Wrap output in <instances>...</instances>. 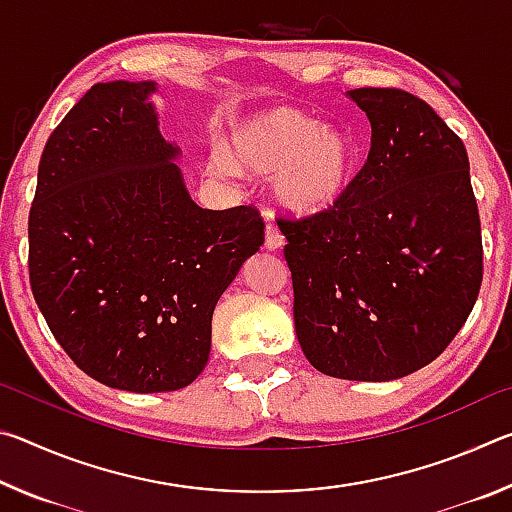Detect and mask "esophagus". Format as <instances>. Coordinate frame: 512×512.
I'll use <instances>...</instances> for the list:
<instances>
[{"instance_id": "1", "label": "esophagus", "mask_w": 512, "mask_h": 512, "mask_svg": "<svg viewBox=\"0 0 512 512\" xmlns=\"http://www.w3.org/2000/svg\"><path fill=\"white\" fill-rule=\"evenodd\" d=\"M266 250H280L284 246V235L275 228L273 223L266 225V241H264Z\"/></svg>"}]
</instances>
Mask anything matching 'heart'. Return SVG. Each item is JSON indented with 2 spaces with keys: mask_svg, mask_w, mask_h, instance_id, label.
<instances>
[{
  "mask_svg": "<svg viewBox=\"0 0 512 512\" xmlns=\"http://www.w3.org/2000/svg\"><path fill=\"white\" fill-rule=\"evenodd\" d=\"M223 173L246 169L271 178L275 203L291 216H318L339 205L357 173L348 133L287 106L259 110L230 128L228 146L214 155Z\"/></svg>",
  "mask_w": 512,
  "mask_h": 512,
  "instance_id": "obj_1",
  "label": "heart"
}]
</instances>
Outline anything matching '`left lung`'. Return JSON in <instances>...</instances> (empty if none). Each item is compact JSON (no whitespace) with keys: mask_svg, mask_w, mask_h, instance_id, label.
Here are the masks:
<instances>
[{"mask_svg":"<svg viewBox=\"0 0 512 512\" xmlns=\"http://www.w3.org/2000/svg\"><path fill=\"white\" fill-rule=\"evenodd\" d=\"M348 97L370 121V153L343 201L287 237L293 320L329 377L391 381L431 363L465 325L483 280L470 160L429 103L395 88Z\"/></svg>","mask_w":512,"mask_h":512,"instance_id":"8db88e82","label":"left lung"}]
</instances>
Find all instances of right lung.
Returning a JSON list of instances; mask_svg holds the SVG:
<instances>
[{
	"label": "right lung",
	"mask_w": 512,
	"mask_h": 512,
	"mask_svg": "<svg viewBox=\"0 0 512 512\" xmlns=\"http://www.w3.org/2000/svg\"><path fill=\"white\" fill-rule=\"evenodd\" d=\"M155 92L92 85L49 135L29 212L31 291L51 334L85 375L131 393L201 375L216 302L264 244L255 207L192 201Z\"/></svg>",
	"instance_id": "right-lung-1"
}]
</instances>
